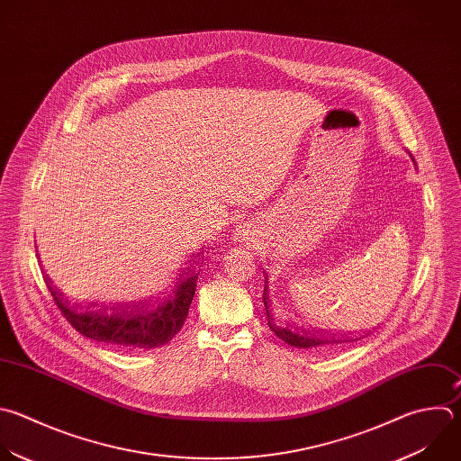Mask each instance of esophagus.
Here are the masks:
<instances>
[{
    "mask_svg": "<svg viewBox=\"0 0 461 461\" xmlns=\"http://www.w3.org/2000/svg\"><path fill=\"white\" fill-rule=\"evenodd\" d=\"M233 239H235L237 242H246V240L251 239V230H249L246 224H244V226H237Z\"/></svg>",
    "mask_w": 461,
    "mask_h": 461,
    "instance_id": "1",
    "label": "esophagus"
}]
</instances>
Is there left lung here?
Segmentation results:
<instances>
[{"instance_id": "1", "label": "left lung", "mask_w": 461, "mask_h": 461, "mask_svg": "<svg viewBox=\"0 0 461 461\" xmlns=\"http://www.w3.org/2000/svg\"><path fill=\"white\" fill-rule=\"evenodd\" d=\"M414 161V159H412ZM266 278V287L267 285V276ZM264 287V294H262V300H264V308H266V319H267V326L269 330L280 339L284 340L287 346H293V348H298V349H321V348H326V346H339V344H344V342H353V340H358V339H335V337H328L326 333H319L315 330H310L305 328L302 322H296L293 317H287L284 321H276L271 312H269V293L267 289Z\"/></svg>"}]
</instances>
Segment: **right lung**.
<instances>
[{"label":"right lung","mask_w":461,"mask_h":461,"mask_svg":"<svg viewBox=\"0 0 461 461\" xmlns=\"http://www.w3.org/2000/svg\"><path fill=\"white\" fill-rule=\"evenodd\" d=\"M197 276V266L188 264L177 271L170 287L156 302L119 303L112 308L72 303L52 285L49 275L45 282L59 312L77 333L117 349L148 351L168 344L185 326Z\"/></svg>","instance_id":"obj_1"}]
</instances>
